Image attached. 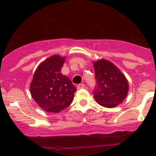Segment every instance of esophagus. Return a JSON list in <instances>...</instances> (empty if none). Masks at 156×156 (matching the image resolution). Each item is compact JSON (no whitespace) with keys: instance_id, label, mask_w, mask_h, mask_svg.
I'll return each mask as SVG.
<instances>
[{"instance_id":"esophagus-1","label":"esophagus","mask_w":156,"mask_h":156,"mask_svg":"<svg viewBox=\"0 0 156 156\" xmlns=\"http://www.w3.org/2000/svg\"><path fill=\"white\" fill-rule=\"evenodd\" d=\"M77 87H78V89H82V88L85 87V85H84V84H82V83H81V84H78Z\"/></svg>"}]
</instances>
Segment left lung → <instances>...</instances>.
<instances>
[{
    "label": "left lung",
    "instance_id": "8db88e82",
    "mask_svg": "<svg viewBox=\"0 0 156 156\" xmlns=\"http://www.w3.org/2000/svg\"><path fill=\"white\" fill-rule=\"evenodd\" d=\"M96 85L93 94L101 106L112 108L122 103L127 97L128 82L125 75L108 60L94 63Z\"/></svg>",
    "mask_w": 156,
    "mask_h": 156
}]
</instances>
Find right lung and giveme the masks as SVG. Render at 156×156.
I'll use <instances>...</instances> for the list:
<instances>
[{"mask_svg": "<svg viewBox=\"0 0 156 156\" xmlns=\"http://www.w3.org/2000/svg\"><path fill=\"white\" fill-rule=\"evenodd\" d=\"M65 58L51 56L36 69L30 85L33 99L42 109L59 112L72 103L76 87L68 77L62 75Z\"/></svg>", "mask_w": 156, "mask_h": 156, "instance_id": "obj_1", "label": "right lung"}]
</instances>
